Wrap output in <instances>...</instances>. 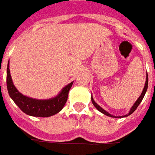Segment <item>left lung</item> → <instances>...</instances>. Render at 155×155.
Masks as SVG:
<instances>
[{"label": "left lung", "mask_w": 155, "mask_h": 155, "mask_svg": "<svg viewBox=\"0 0 155 155\" xmlns=\"http://www.w3.org/2000/svg\"><path fill=\"white\" fill-rule=\"evenodd\" d=\"M148 73H147V76H146V82H145V85H144V88H143V92H142V94H141V95L138 97V99L136 101V102L134 103L133 106L131 107V108H130V112H129L127 114L124 115V116H114V115L110 114L108 112H107V111L104 110V109L102 108L101 107H100L99 105L97 104V103L94 101L92 96H91V101H92V103H93V105L95 107V108L97 109L98 111H100L101 114H105V115H107V116H108V117H111V118H124V117H127V116L130 115L131 114H133L134 112H135V110L137 108V107L139 106V104L142 102L143 97H144V95H145L146 92H147V90H148Z\"/></svg>", "instance_id": "1"}]
</instances>
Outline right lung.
Returning <instances> with one entry per match:
<instances>
[{"label": "right lung", "instance_id": "right-lung-1", "mask_svg": "<svg viewBox=\"0 0 155 155\" xmlns=\"http://www.w3.org/2000/svg\"><path fill=\"white\" fill-rule=\"evenodd\" d=\"M71 82L61 90L56 96L50 99L39 100L31 98L21 94L12 83V77L9 69V61L7 68V87L10 97L17 105L22 112L33 117L47 118L61 112L67 101L69 90L72 86Z\"/></svg>", "mask_w": 155, "mask_h": 155}]
</instances>
